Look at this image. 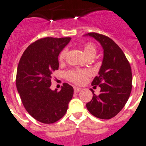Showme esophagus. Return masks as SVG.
Segmentation results:
<instances>
[{"mask_svg":"<svg viewBox=\"0 0 146 146\" xmlns=\"http://www.w3.org/2000/svg\"><path fill=\"white\" fill-rule=\"evenodd\" d=\"M81 88L79 87H76V86H74V92H79L80 91H81Z\"/></svg>","mask_w":146,"mask_h":146,"instance_id":"34e87169","label":"esophagus"}]
</instances>
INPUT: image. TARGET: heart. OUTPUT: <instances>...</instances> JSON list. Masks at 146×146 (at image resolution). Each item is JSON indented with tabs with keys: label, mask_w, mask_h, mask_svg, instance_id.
<instances>
[{
	"label": "heart",
	"mask_w": 146,
	"mask_h": 146,
	"mask_svg": "<svg viewBox=\"0 0 146 146\" xmlns=\"http://www.w3.org/2000/svg\"><path fill=\"white\" fill-rule=\"evenodd\" d=\"M83 49L88 58L91 57H94L97 53V46L91 42L86 43L83 46ZM67 54H68V48H63L59 54V61L61 62L65 61ZM65 75L68 80L71 82L76 84H82L86 81L87 77L90 75V73L86 70L73 69V70H68Z\"/></svg>",
	"instance_id": "obj_1"
}]
</instances>
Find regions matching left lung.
Instances as JSON below:
<instances>
[{"instance_id": "8db88e82", "label": "left lung", "mask_w": 146, "mask_h": 146, "mask_svg": "<svg viewBox=\"0 0 146 146\" xmlns=\"http://www.w3.org/2000/svg\"><path fill=\"white\" fill-rule=\"evenodd\" d=\"M100 42L104 50V57L99 75L92 85L101 88L98 95L86 103V108L94 116L101 119H110L117 115L124 107L132 91V74L130 64L123 51L115 42L106 35L89 33Z\"/></svg>"}]
</instances>
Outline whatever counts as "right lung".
I'll use <instances>...</instances> for the list:
<instances>
[{
	"mask_svg": "<svg viewBox=\"0 0 146 146\" xmlns=\"http://www.w3.org/2000/svg\"><path fill=\"white\" fill-rule=\"evenodd\" d=\"M70 38L46 37L25 51L17 72L16 86L26 111L44 124H53L67 112L73 88L64 83L60 91L50 89L52 73L59 68L58 56Z\"/></svg>",
	"mask_w": 146,
	"mask_h": 146,
	"instance_id": "right-lung-1",
	"label": "right lung"
}]
</instances>
